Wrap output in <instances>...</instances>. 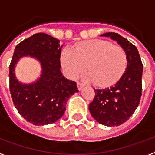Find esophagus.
I'll return each mask as SVG.
<instances>
[{"label": "esophagus", "instance_id": "obj_1", "mask_svg": "<svg viewBox=\"0 0 155 155\" xmlns=\"http://www.w3.org/2000/svg\"><path fill=\"white\" fill-rule=\"evenodd\" d=\"M84 84H83L82 83H80V82H77V87H78V90H80L81 91L82 88L84 87Z\"/></svg>", "mask_w": 155, "mask_h": 155}]
</instances>
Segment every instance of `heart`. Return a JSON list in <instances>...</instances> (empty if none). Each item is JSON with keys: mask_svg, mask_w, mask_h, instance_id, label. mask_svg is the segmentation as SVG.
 <instances>
[{"mask_svg": "<svg viewBox=\"0 0 155 155\" xmlns=\"http://www.w3.org/2000/svg\"><path fill=\"white\" fill-rule=\"evenodd\" d=\"M61 62L64 73L70 79H75L84 71V78L94 84L106 87L114 84L126 70L128 59L123 48L104 40H91L81 42L74 51L64 49Z\"/></svg>", "mask_w": 155, "mask_h": 155, "instance_id": "1", "label": "heart"}]
</instances>
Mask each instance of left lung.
I'll list each match as a JSON object with an SVG mask.
<instances>
[{"label":"left lung","instance_id":"left-lung-1","mask_svg":"<svg viewBox=\"0 0 155 155\" xmlns=\"http://www.w3.org/2000/svg\"><path fill=\"white\" fill-rule=\"evenodd\" d=\"M101 36L116 41L126 52L128 63L122 77L114 85L94 90L95 96L89 104V110L98 123L119 126L130 119L140 104L143 64L137 48L127 39L114 32H107Z\"/></svg>","mask_w":155,"mask_h":155}]
</instances>
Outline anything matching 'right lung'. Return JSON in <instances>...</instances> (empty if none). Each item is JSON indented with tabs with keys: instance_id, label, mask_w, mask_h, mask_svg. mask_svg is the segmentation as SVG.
<instances>
[{
	"instance_id": "add662e5",
	"label": "right lung",
	"mask_w": 155,
	"mask_h": 155,
	"mask_svg": "<svg viewBox=\"0 0 155 155\" xmlns=\"http://www.w3.org/2000/svg\"><path fill=\"white\" fill-rule=\"evenodd\" d=\"M62 46L53 36L36 33L15 48L9 67L10 91L20 114L35 125H45L61 119L68 99L79 91L76 83L61 73ZM25 56L37 59L41 66V76L30 84L21 83L15 76V65Z\"/></svg>"
}]
</instances>
